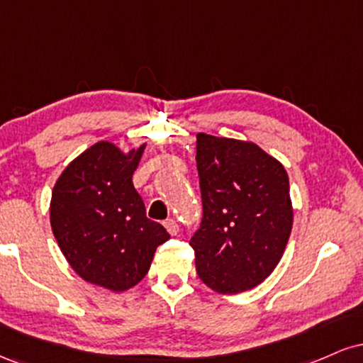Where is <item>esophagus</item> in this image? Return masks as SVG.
<instances>
[{
	"mask_svg": "<svg viewBox=\"0 0 363 363\" xmlns=\"http://www.w3.org/2000/svg\"><path fill=\"white\" fill-rule=\"evenodd\" d=\"M164 225H165V228H167V232H169L170 235H177V234H179V223H177V220L169 218V220H165Z\"/></svg>",
	"mask_w": 363,
	"mask_h": 363,
	"instance_id": "obj_1",
	"label": "esophagus"
}]
</instances>
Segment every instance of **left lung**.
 <instances>
[{
  "label": "left lung",
  "instance_id": "8db88e82",
  "mask_svg": "<svg viewBox=\"0 0 363 363\" xmlns=\"http://www.w3.org/2000/svg\"><path fill=\"white\" fill-rule=\"evenodd\" d=\"M203 220L189 245L196 272L218 294L264 281L285 252L294 223L289 174L256 143L198 133Z\"/></svg>",
  "mask_w": 363,
  "mask_h": 363
}]
</instances>
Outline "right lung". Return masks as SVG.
Here are the masks:
<instances>
[{
  "mask_svg": "<svg viewBox=\"0 0 363 363\" xmlns=\"http://www.w3.org/2000/svg\"><path fill=\"white\" fill-rule=\"evenodd\" d=\"M145 147L123 153L99 141L62 170L52 189L49 211L61 252L83 280L112 291L143 280L157 247L170 237L147 218L133 186Z\"/></svg>",
  "mask_w": 363,
  "mask_h": 363,
  "instance_id": "1",
  "label": "right lung"
}]
</instances>
